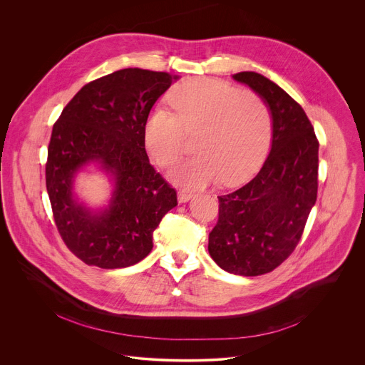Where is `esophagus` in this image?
Listing matches in <instances>:
<instances>
[{"label": "esophagus", "mask_w": 365, "mask_h": 365, "mask_svg": "<svg viewBox=\"0 0 365 365\" xmlns=\"http://www.w3.org/2000/svg\"><path fill=\"white\" fill-rule=\"evenodd\" d=\"M192 196H193V195H192L190 192H187V190H179V192H178V199H179L180 203L187 202Z\"/></svg>", "instance_id": "34e87169"}]
</instances>
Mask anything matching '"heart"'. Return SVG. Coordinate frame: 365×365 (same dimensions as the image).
<instances>
[{
  "label": "heart",
  "mask_w": 365,
  "mask_h": 365,
  "mask_svg": "<svg viewBox=\"0 0 365 365\" xmlns=\"http://www.w3.org/2000/svg\"><path fill=\"white\" fill-rule=\"evenodd\" d=\"M169 103L173 113L155 110L147 118L144 143L155 163L170 168L185 153V137L195 135L196 155L172 172L179 185H235L263 162L273 120L258 93L217 79H190L169 93Z\"/></svg>",
  "instance_id": "1"
}]
</instances>
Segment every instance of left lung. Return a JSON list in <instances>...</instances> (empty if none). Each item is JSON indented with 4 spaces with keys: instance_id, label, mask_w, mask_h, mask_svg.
Listing matches in <instances>:
<instances>
[{
    "instance_id": "1",
    "label": "left lung",
    "mask_w": 365,
    "mask_h": 365,
    "mask_svg": "<svg viewBox=\"0 0 365 365\" xmlns=\"http://www.w3.org/2000/svg\"><path fill=\"white\" fill-rule=\"evenodd\" d=\"M232 78L267 102L273 141L257 176L218 196L207 251L228 273L262 276L279 267L300 241L318 195L319 141L303 108L279 85L255 72Z\"/></svg>"
}]
</instances>
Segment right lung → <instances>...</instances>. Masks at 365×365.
<instances>
[{
	"label": "right lung",
	"mask_w": 365,
	"mask_h": 365,
	"mask_svg": "<svg viewBox=\"0 0 365 365\" xmlns=\"http://www.w3.org/2000/svg\"><path fill=\"white\" fill-rule=\"evenodd\" d=\"M168 72L138 68L98 78L69 101L53 124L46 187L58 231L88 266L137 264L153 248V232L178 205L175 187L150 165L144 125L173 81ZM98 161L116 179L108 210L92 215L73 197L74 173Z\"/></svg>",
	"instance_id": "right-lung-1"
}]
</instances>
